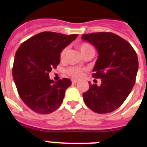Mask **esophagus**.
Listing matches in <instances>:
<instances>
[{
  "mask_svg": "<svg viewBox=\"0 0 147 147\" xmlns=\"http://www.w3.org/2000/svg\"><path fill=\"white\" fill-rule=\"evenodd\" d=\"M77 82H78V81L76 80V79H72V80H71V83H72V84H76Z\"/></svg>",
  "mask_w": 147,
  "mask_h": 147,
  "instance_id": "esophagus-1",
  "label": "esophagus"
}]
</instances>
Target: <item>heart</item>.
Masks as SVG:
<instances>
[{"instance_id":"obj_1","label":"heart","mask_w":147,"mask_h":147,"mask_svg":"<svg viewBox=\"0 0 147 147\" xmlns=\"http://www.w3.org/2000/svg\"><path fill=\"white\" fill-rule=\"evenodd\" d=\"M78 48L80 49L81 53H84L85 51H87L88 49H92L93 47L91 46L88 43H86V42H83V43H81L79 46H78ZM65 53H66V49H62L60 53V59H63L65 58ZM85 69H83V68H80V67H76V66H72L70 67L69 69H66V73L70 76L72 78H82L84 75V71H85Z\"/></svg>"}]
</instances>
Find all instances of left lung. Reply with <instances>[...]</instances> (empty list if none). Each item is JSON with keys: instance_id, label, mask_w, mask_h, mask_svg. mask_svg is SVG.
Instances as JSON below:
<instances>
[{"instance_id": "1", "label": "left lung", "mask_w": 147, "mask_h": 147, "mask_svg": "<svg viewBox=\"0 0 147 147\" xmlns=\"http://www.w3.org/2000/svg\"><path fill=\"white\" fill-rule=\"evenodd\" d=\"M82 38L98 50L92 76L101 79L100 86L89 82L83 100L94 112L111 113L121 106L134 85L138 71L137 53L127 41L113 33L83 34Z\"/></svg>"}]
</instances>
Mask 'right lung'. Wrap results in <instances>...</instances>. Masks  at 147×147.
<instances>
[{"instance_id": "obj_1", "label": "right lung", "mask_w": 147, "mask_h": 147, "mask_svg": "<svg viewBox=\"0 0 147 147\" xmlns=\"http://www.w3.org/2000/svg\"><path fill=\"white\" fill-rule=\"evenodd\" d=\"M78 34L54 32L37 33L22 43L16 52L12 74L22 100L33 111L47 114L57 110L70 79H49V72L60 62V53Z\"/></svg>"}]
</instances>
